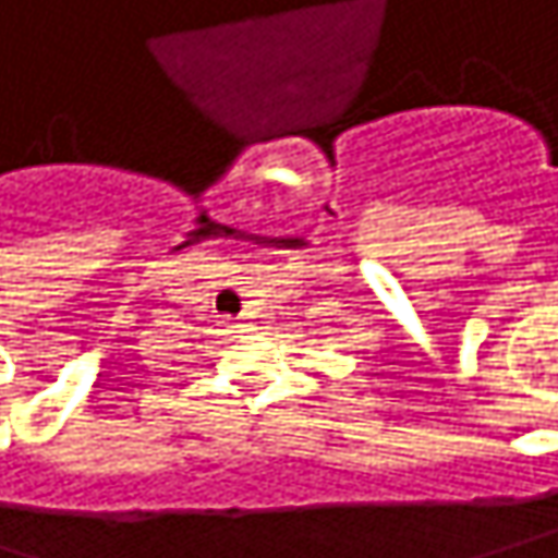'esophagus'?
I'll return each instance as SVG.
<instances>
[{
  "instance_id": "esophagus-1",
  "label": "esophagus",
  "mask_w": 558,
  "mask_h": 558,
  "mask_svg": "<svg viewBox=\"0 0 558 558\" xmlns=\"http://www.w3.org/2000/svg\"><path fill=\"white\" fill-rule=\"evenodd\" d=\"M238 328H247V325H238Z\"/></svg>"
}]
</instances>
